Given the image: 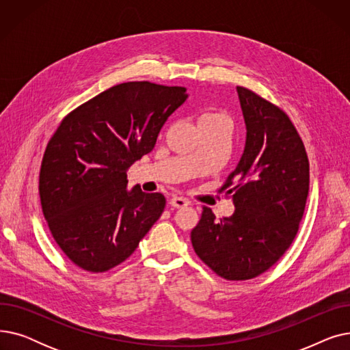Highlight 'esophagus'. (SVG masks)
<instances>
[{
    "mask_svg": "<svg viewBox=\"0 0 350 350\" xmlns=\"http://www.w3.org/2000/svg\"><path fill=\"white\" fill-rule=\"evenodd\" d=\"M170 206L174 207V208H183V207L189 206V201L186 198H183V197L174 196V197L170 198Z\"/></svg>",
    "mask_w": 350,
    "mask_h": 350,
    "instance_id": "1",
    "label": "esophagus"
}]
</instances>
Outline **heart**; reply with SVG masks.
Returning <instances> with one entry per match:
<instances>
[{
  "label": "heart",
  "instance_id": "1",
  "mask_svg": "<svg viewBox=\"0 0 350 350\" xmlns=\"http://www.w3.org/2000/svg\"><path fill=\"white\" fill-rule=\"evenodd\" d=\"M198 124H218L228 129L230 118L227 113L219 112V110H207V112L198 116Z\"/></svg>",
  "mask_w": 350,
  "mask_h": 350
}]
</instances>
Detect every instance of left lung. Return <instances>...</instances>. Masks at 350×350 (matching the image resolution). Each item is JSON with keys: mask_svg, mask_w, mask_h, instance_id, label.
<instances>
[{"mask_svg": "<svg viewBox=\"0 0 350 350\" xmlns=\"http://www.w3.org/2000/svg\"><path fill=\"white\" fill-rule=\"evenodd\" d=\"M247 126L245 149L218 193L232 198L231 217L203 206L191 244L208 268L228 281L268 271L295 240L309 191L304 142L277 105L237 86Z\"/></svg>", "mask_w": 350, "mask_h": 350, "instance_id": "1", "label": "left lung"}]
</instances>
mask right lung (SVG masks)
<instances>
[{"label":"right lung","mask_w":350,"mask_h":350,"mask_svg":"<svg viewBox=\"0 0 350 350\" xmlns=\"http://www.w3.org/2000/svg\"><path fill=\"white\" fill-rule=\"evenodd\" d=\"M183 86L124 82L68 113L40 170L42 213L55 243L77 267L122 264L160 218L165 198L127 191L131 165L150 153L163 124L187 99Z\"/></svg>","instance_id":"1"}]
</instances>
